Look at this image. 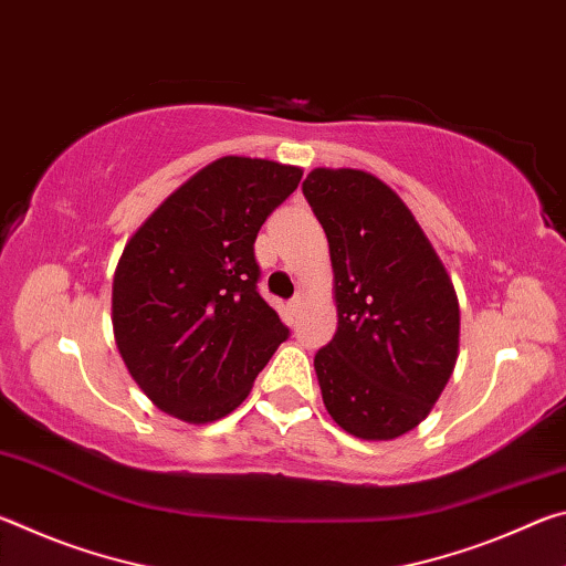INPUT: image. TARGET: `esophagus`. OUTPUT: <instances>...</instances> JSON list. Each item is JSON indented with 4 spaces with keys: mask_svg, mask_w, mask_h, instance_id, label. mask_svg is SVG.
Returning <instances> with one entry per match:
<instances>
[{
    "mask_svg": "<svg viewBox=\"0 0 566 566\" xmlns=\"http://www.w3.org/2000/svg\"><path fill=\"white\" fill-rule=\"evenodd\" d=\"M304 302H306V296H304V292H296V294H294V300L290 302V306H292V310H294V312H300V310H302V306H304Z\"/></svg>",
    "mask_w": 566,
    "mask_h": 566,
    "instance_id": "1",
    "label": "esophagus"
}]
</instances>
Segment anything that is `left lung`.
<instances>
[{
	"label": "left lung",
	"instance_id": "1",
	"mask_svg": "<svg viewBox=\"0 0 566 566\" xmlns=\"http://www.w3.org/2000/svg\"><path fill=\"white\" fill-rule=\"evenodd\" d=\"M302 191L327 234L337 334L314 354L324 407L359 439L415 429L459 352V302L395 189L361 169H312Z\"/></svg>",
	"mask_w": 566,
	"mask_h": 566
}]
</instances>
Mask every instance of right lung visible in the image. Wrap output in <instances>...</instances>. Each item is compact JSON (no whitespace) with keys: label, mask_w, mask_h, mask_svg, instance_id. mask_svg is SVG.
Wrapping results in <instances>:
<instances>
[{"label":"right lung","mask_w":566,"mask_h":566,"mask_svg":"<svg viewBox=\"0 0 566 566\" xmlns=\"http://www.w3.org/2000/svg\"><path fill=\"white\" fill-rule=\"evenodd\" d=\"M302 169L222 157L161 202L122 252L114 342L132 379L189 424L234 411L290 337L256 282L254 239Z\"/></svg>","instance_id":"obj_1"}]
</instances>
